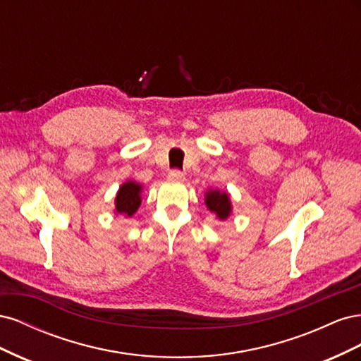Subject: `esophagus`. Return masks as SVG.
Here are the masks:
<instances>
[{
    "instance_id": "esophagus-1",
    "label": "esophagus",
    "mask_w": 361,
    "mask_h": 361,
    "mask_svg": "<svg viewBox=\"0 0 361 361\" xmlns=\"http://www.w3.org/2000/svg\"><path fill=\"white\" fill-rule=\"evenodd\" d=\"M169 178L173 179V180H182V179H185V173L178 170V169H174L169 173Z\"/></svg>"
}]
</instances>
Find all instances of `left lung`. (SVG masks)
I'll use <instances>...</instances> for the list:
<instances>
[{"mask_svg": "<svg viewBox=\"0 0 361 361\" xmlns=\"http://www.w3.org/2000/svg\"><path fill=\"white\" fill-rule=\"evenodd\" d=\"M206 206L207 209L216 214L220 220H226L232 211L231 202H228V195L220 191H209L206 192Z\"/></svg>", "mask_w": 361, "mask_h": 361, "instance_id": "obj_1", "label": "left lung"}]
</instances>
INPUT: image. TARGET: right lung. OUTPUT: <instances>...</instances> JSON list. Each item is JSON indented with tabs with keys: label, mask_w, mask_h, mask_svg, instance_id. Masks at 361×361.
Masks as SVG:
<instances>
[{
	"label": "right lung",
	"mask_w": 361,
	"mask_h": 361,
	"mask_svg": "<svg viewBox=\"0 0 361 361\" xmlns=\"http://www.w3.org/2000/svg\"><path fill=\"white\" fill-rule=\"evenodd\" d=\"M141 185L129 180L120 187L117 197H116V211L117 214L128 215L130 216L137 209L141 203Z\"/></svg>",
	"instance_id": "obj_1"
}]
</instances>
